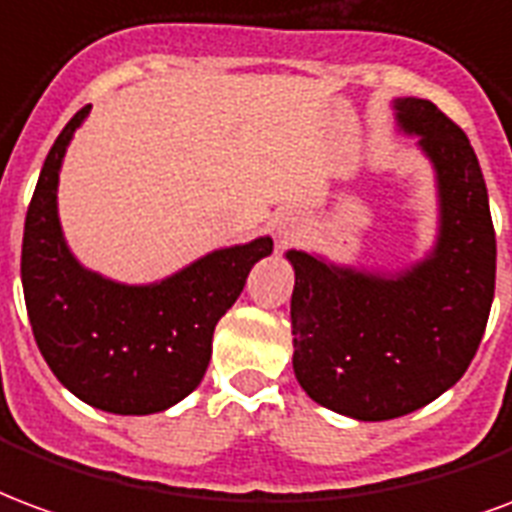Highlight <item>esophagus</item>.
Instances as JSON below:
<instances>
[{
	"instance_id": "34e87169",
	"label": "esophagus",
	"mask_w": 512,
	"mask_h": 512,
	"mask_svg": "<svg viewBox=\"0 0 512 512\" xmlns=\"http://www.w3.org/2000/svg\"><path fill=\"white\" fill-rule=\"evenodd\" d=\"M275 231H278V237H281L283 242L297 240L302 231H305V218H302L300 212H292V210L281 212L278 220H275Z\"/></svg>"
}]
</instances>
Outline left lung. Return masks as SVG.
Instances as JSON below:
<instances>
[{
    "label": "left lung",
    "instance_id": "8db88e82",
    "mask_svg": "<svg viewBox=\"0 0 512 512\" xmlns=\"http://www.w3.org/2000/svg\"><path fill=\"white\" fill-rule=\"evenodd\" d=\"M439 182L434 253L401 275H371L289 251L294 374L316 404L393 420L450 390L472 363L494 302L496 234L469 138L431 100H395Z\"/></svg>",
    "mask_w": 512,
    "mask_h": 512
}]
</instances>
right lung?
Returning a JSON list of instances; mask_svg holds the SVG:
<instances>
[{"instance_id": "1", "label": "right lung", "mask_w": 512, "mask_h": 512, "mask_svg": "<svg viewBox=\"0 0 512 512\" xmlns=\"http://www.w3.org/2000/svg\"><path fill=\"white\" fill-rule=\"evenodd\" d=\"M89 108L57 136L26 210V313L48 368L81 401L114 414L163 412L199 387L215 324L240 297L253 264L270 256L272 240L215 251L152 286H125L84 270L62 237L57 182Z\"/></svg>"}]
</instances>
